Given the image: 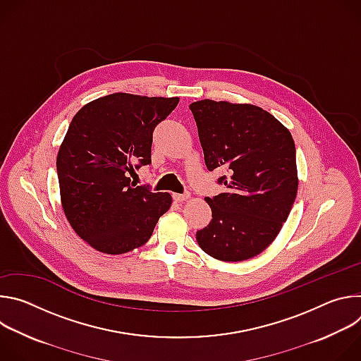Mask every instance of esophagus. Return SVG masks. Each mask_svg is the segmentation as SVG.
<instances>
[{"label":"esophagus","instance_id":"esophagus-1","mask_svg":"<svg viewBox=\"0 0 361 361\" xmlns=\"http://www.w3.org/2000/svg\"><path fill=\"white\" fill-rule=\"evenodd\" d=\"M173 198H174L176 201L181 202V201H185V200H188V198H190V194H188V192H184V194H178V192H174V194H173Z\"/></svg>","mask_w":361,"mask_h":361}]
</instances>
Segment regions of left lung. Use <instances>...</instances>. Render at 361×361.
I'll return each mask as SVG.
<instances>
[{"label":"left lung","instance_id":"left-lung-1","mask_svg":"<svg viewBox=\"0 0 361 361\" xmlns=\"http://www.w3.org/2000/svg\"><path fill=\"white\" fill-rule=\"evenodd\" d=\"M204 161L226 191L205 197L213 219L198 230L204 252L221 262H244L277 237L294 204L298 177L290 131L252 104L200 99L190 104Z\"/></svg>","mask_w":361,"mask_h":361}]
</instances>
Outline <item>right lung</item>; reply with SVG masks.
I'll use <instances>...</instances> for the list:
<instances>
[{"instance_id":"right-lung-1","label":"right lung","mask_w":361,"mask_h":361,"mask_svg":"<svg viewBox=\"0 0 361 361\" xmlns=\"http://www.w3.org/2000/svg\"><path fill=\"white\" fill-rule=\"evenodd\" d=\"M180 98L114 92L85 104L73 118L57 156L61 205L73 230L104 254L145 244L169 212V192L131 183L151 163L152 131Z\"/></svg>"}]
</instances>
